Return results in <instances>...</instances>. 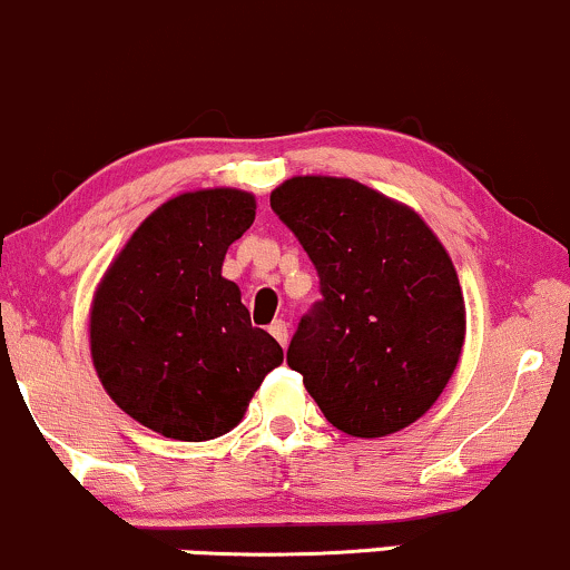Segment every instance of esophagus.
I'll use <instances>...</instances> for the list:
<instances>
[{
  "label": "esophagus",
  "instance_id": "1",
  "mask_svg": "<svg viewBox=\"0 0 570 570\" xmlns=\"http://www.w3.org/2000/svg\"><path fill=\"white\" fill-rule=\"evenodd\" d=\"M268 334H272L285 347V344H287V325H285V320H274V323L268 325Z\"/></svg>",
  "mask_w": 570,
  "mask_h": 570
}]
</instances>
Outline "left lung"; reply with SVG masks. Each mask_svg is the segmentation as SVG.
Instances as JSON below:
<instances>
[{
  "label": "left lung",
  "instance_id": "obj_1",
  "mask_svg": "<svg viewBox=\"0 0 570 570\" xmlns=\"http://www.w3.org/2000/svg\"><path fill=\"white\" fill-rule=\"evenodd\" d=\"M272 209L317 268L323 298L298 323L287 366L331 425L380 439L436 404L460 361L465 304L425 220L347 177H291Z\"/></svg>",
  "mask_w": 570,
  "mask_h": 570
}]
</instances>
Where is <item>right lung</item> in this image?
I'll return each instance as SVG.
<instances>
[{"instance_id": "obj_1", "label": "right lung", "mask_w": 570, "mask_h": 570, "mask_svg": "<svg viewBox=\"0 0 570 570\" xmlns=\"http://www.w3.org/2000/svg\"><path fill=\"white\" fill-rule=\"evenodd\" d=\"M255 220L236 188L180 194L145 217L94 293L91 357L107 395L166 439L207 441L245 417L283 347L253 328L223 258Z\"/></svg>"}]
</instances>
